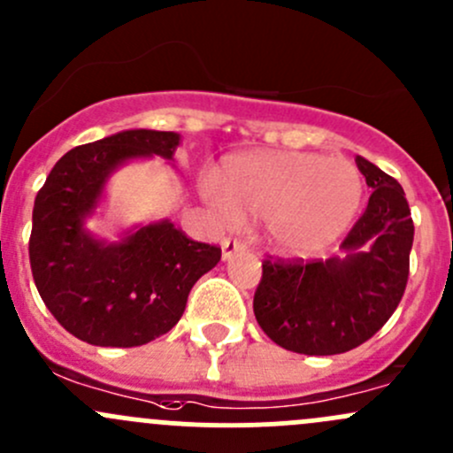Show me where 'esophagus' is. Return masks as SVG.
<instances>
[{
  "label": "esophagus",
  "mask_w": 453,
  "mask_h": 453,
  "mask_svg": "<svg viewBox=\"0 0 453 453\" xmlns=\"http://www.w3.org/2000/svg\"><path fill=\"white\" fill-rule=\"evenodd\" d=\"M243 248H245L243 241L230 239V236H227V239H223L221 241V256H223V260H230L232 256H234L236 252H241V250H243Z\"/></svg>",
  "instance_id": "1"
}]
</instances>
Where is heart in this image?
<instances>
[{"label": "heart", "instance_id": "heart-1", "mask_svg": "<svg viewBox=\"0 0 453 453\" xmlns=\"http://www.w3.org/2000/svg\"><path fill=\"white\" fill-rule=\"evenodd\" d=\"M219 201L234 219H265L267 236L285 254L326 248L353 223L364 177L346 157L303 150H258L226 159Z\"/></svg>", "mask_w": 453, "mask_h": 453}]
</instances>
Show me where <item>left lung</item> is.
I'll use <instances>...</instances> for the list:
<instances>
[{
  "mask_svg": "<svg viewBox=\"0 0 453 453\" xmlns=\"http://www.w3.org/2000/svg\"><path fill=\"white\" fill-rule=\"evenodd\" d=\"M372 188L366 210L328 260H263L254 315L269 340L303 355H337L370 340L403 298L414 223L395 177L355 157Z\"/></svg>",
  "mask_w": 453,
  "mask_h": 453,
  "instance_id": "1",
  "label": "left lung"
}]
</instances>
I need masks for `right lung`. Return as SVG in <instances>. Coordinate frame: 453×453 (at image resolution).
<instances>
[{
    "instance_id": "right-lung-1",
    "label": "right lung",
    "mask_w": 453,
    "mask_h": 453,
    "mask_svg": "<svg viewBox=\"0 0 453 453\" xmlns=\"http://www.w3.org/2000/svg\"><path fill=\"white\" fill-rule=\"evenodd\" d=\"M180 134L131 129L67 150L36 193L30 267L41 300L65 331L94 346L149 344L180 322L190 289L221 248L188 239L171 221L120 243L85 230L109 175L127 159H173Z\"/></svg>"
}]
</instances>
